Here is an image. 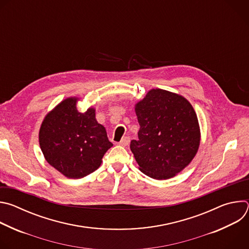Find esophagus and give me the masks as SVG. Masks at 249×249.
Segmentation results:
<instances>
[{"label": "esophagus", "instance_id": "1", "mask_svg": "<svg viewBox=\"0 0 249 249\" xmlns=\"http://www.w3.org/2000/svg\"><path fill=\"white\" fill-rule=\"evenodd\" d=\"M129 143H130V137H124V138H122V140L119 142L118 145L124 147V146H127Z\"/></svg>", "mask_w": 249, "mask_h": 249}]
</instances>
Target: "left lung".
I'll use <instances>...</instances> for the list:
<instances>
[{
    "instance_id": "8db88e82",
    "label": "left lung",
    "mask_w": 249,
    "mask_h": 249,
    "mask_svg": "<svg viewBox=\"0 0 249 249\" xmlns=\"http://www.w3.org/2000/svg\"><path fill=\"white\" fill-rule=\"evenodd\" d=\"M135 111L140 130L130 149L139 169L154 179L171 178L199 149L201 134L194 108L182 95L154 89L135 105Z\"/></svg>"
}]
</instances>
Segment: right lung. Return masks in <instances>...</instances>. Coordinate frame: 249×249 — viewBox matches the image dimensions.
Listing matches in <instances>:
<instances>
[{
	"mask_svg": "<svg viewBox=\"0 0 249 249\" xmlns=\"http://www.w3.org/2000/svg\"><path fill=\"white\" fill-rule=\"evenodd\" d=\"M78 97L61 101L44 118L39 145L47 162L68 178H82L96 170L113 144L95 119V109H77Z\"/></svg>",
	"mask_w": 249,
	"mask_h": 249,
	"instance_id": "right-lung-1",
	"label": "right lung"
}]
</instances>
